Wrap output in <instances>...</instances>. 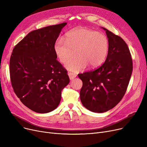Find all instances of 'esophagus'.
Wrapping results in <instances>:
<instances>
[{
	"instance_id": "obj_1",
	"label": "esophagus",
	"mask_w": 147,
	"mask_h": 147,
	"mask_svg": "<svg viewBox=\"0 0 147 147\" xmlns=\"http://www.w3.org/2000/svg\"><path fill=\"white\" fill-rule=\"evenodd\" d=\"M68 76H69V79L70 80H73L74 79V78H76L77 75L73 73H68Z\"/></svg>"
}]
</instances>
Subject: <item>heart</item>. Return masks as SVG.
I'll list each match as a JSON object with an SVG mask.
<instances>
[{"mask_svg": "<svg viewBox=\"0 0 147 147\" xmlns=\"http://www.w3.org/2000/svg\"><path fill=\"white\" fill-rule=\"evenodd\" d=\"M109 49L107 37L86 28H77L67 33L65 40L58 38L54 44V51L61 63L65 64L75 55L77 57L66 64L74 72L82 71L87 66L94 68L105 61Z\"/></svg>", "mask_w": 147, "mask_h": 147, "instance_id": "heart-1", "label": "heart"}]
</instances>
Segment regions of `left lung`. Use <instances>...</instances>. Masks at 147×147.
Wrapping results in <instances>:
<instances>
[{
    "label": "left lung",
    "instance_id": "obj_1",
    "mask_svg": "<svg viewBox=\"0 0 147 147\" xmlns=\"http://www.w3.org/2000/svg\"><path fill=\"white\" fill-rule=\"evenodd\" d=\"M109 42L105 61L95 70L79 74L83 82L80 97L83 105L94 113H104L124 96L133 69L129 49L123 38L103 28Z\"/></svg>",
    "mask_w": 147,
    "mask_h": 147
}]
</instances>
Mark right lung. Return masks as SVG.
Segmentation results:
<instances>
[{
    "label": "right lung",
    "instance_id": "obj_1",
    "mask_svg": "<svg viewBox=\"0 0 147 147\" xmlns=\"http://www.w3.org/2000/svg\"><path fill=\"white\" fill-rule=\"evenodd\" d=\"M66 22L30 32L13 49L9 62L12 86L21 102L38 113L55 110L69 82L57 61L54 44Z\"/></svg>",
    "mask_w": 147,
    "mask_h": 147
}]
</instances>
